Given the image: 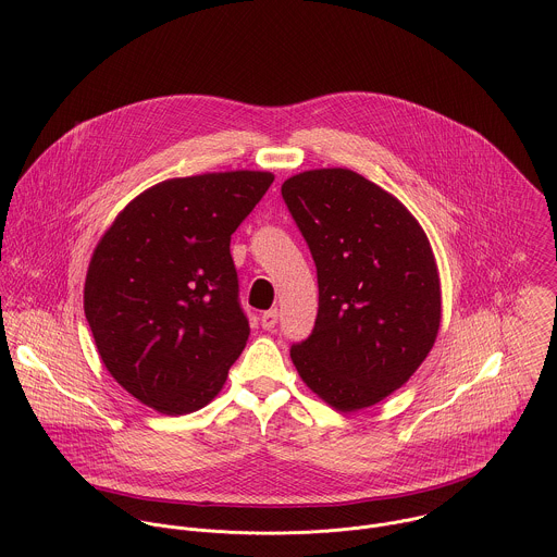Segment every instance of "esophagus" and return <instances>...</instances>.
Returning <instances> with one entry per match:
<instances>
[{"label":"esophagus","instance_id":"obj_1","mask_svg":"<svg viewBox=\"0 0 557 557\" xmlns=\"http://www.w3.org/2000/svg\"><path fill=\"white\" fill-rule=\"evenodd\" d=\"M277 310H267L264 314H262V319H260V323H262V327L264 330H273L275 325H277Z\"/></svg>","mask_w":557,"mask_h":557}]
</instances>
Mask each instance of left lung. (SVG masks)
<instances>
[{"label": "left lung", "mask_w": 557, "mask_h": 557, "mask_svg": "<svg viewBox=\"0 0 557 557\" xmlns=\"http://www.w3.org/2000/svg\"><path fill=\"white\" fill-rule=\"evenodd\" d=\"M282 197L319 280L312 334L290 347L312 393L341 412L375 406L423 364L441 327V277L408 208L349 169L288 177Z\"/></svg>", "instance_id": "8db88e82"}]
</instances>
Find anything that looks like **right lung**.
Wrapping results in <instances>:
<instances>
[{
    "mask_svg": "<svg viewBox=\"0 0 557 557\" xmlns=\"http://www.w3.org/2000/svg\"><path fill=\"white\" fill-rule=\"evenodd\" d=\"M273 173L227 171L160 182L97 243L84 314L110 375L162 414L212 401L249 338L230 238Z\"/></svg>",
    "mask_w": 557,
    "mask_h": 557,
    "instance_id": "add662e5",
    "label": "right lung"
}]
</instances>
